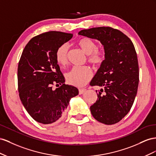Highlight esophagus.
I'll return each mask as SVG.
<instances>
[{
    "label": "esophagus",
    "mask_w": 156,
    "mask_h": 156,
    "mask_svg": "<svg viewBox=\"0 0 156 156\" xmlns=\"http://www.w3.org/2000/svg\"><path fill=\"white\" fill-rule=\"evenodd\" d=\"M86 91V89H79V94L81 95Z\"/></svg>",
    "instance_id": "1"
}]
</instances>
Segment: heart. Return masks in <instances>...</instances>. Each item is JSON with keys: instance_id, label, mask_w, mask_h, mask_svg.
<instances>
[{"instance_id": "b5f03b06", "label": "heart", "mask_w": 156, "mask_h": 156, "mask_svg": "<svg viewBox=\"0 0 156 156\" xmlns=\"http://www.w3.org/2000/svg\"><path fill=\"white\" fill-rule=\"evenodd\" d=\"M78 45L82 51L88 55V61L95 65L101 64L105 59L103 51L97 50L96 43L91 39L83 38L77 42ZM69 46L67 44H63L57 49L55 59L60 66H64L68 62ZM92 71L87 66H74L66 74V79L70 85L82 87L90 80L92 77Z\"/></svg>"}]
</instances>
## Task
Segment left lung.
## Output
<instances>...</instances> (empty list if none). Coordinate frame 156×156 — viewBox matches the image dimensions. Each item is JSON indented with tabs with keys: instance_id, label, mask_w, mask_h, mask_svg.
Segmentation results:
<instances>
[{
	"instance_id": "left-lung-1",
	"label": "left lung",
	"mask_w": 156,
	"mask_h": 156,
	"mask_svg": "<svg viewBox=\"0 0 156 156\" xmlns=\"http://www.w3.org/2000/svg\"><path fill=\"white\" fill-rule=\"evenodd\" d=\"M78 34L99 41L105 50V59L90 82L104 88L91 106V114L106 125L116 123L129 112L136 95L139 71L134 45L121 31L108 27L83 29Z\"/></svg>"
}]
</instances>
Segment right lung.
Here are the masks:
<instances>
[{
    "label": "right lung",
    "mask_w": 156,
    "mask_h": 156,
    "mask_svg": "<svg viewBox=\"0 0 156 156\" xmlns=\"http://www.w3.org/2000/svg\"><path fill=\"white\" fill-rule=\"evenodd\" d=\"M73 34L49 31L33 37L22 53L17 69L20 98L35 121L50 124L65 112L71 98L78 90L65 84V78L55 59L57 49ZM61 85L53 90L52 86Z\"/></svg>",
    "instance_id": "add662e5"
}]
</instances>
